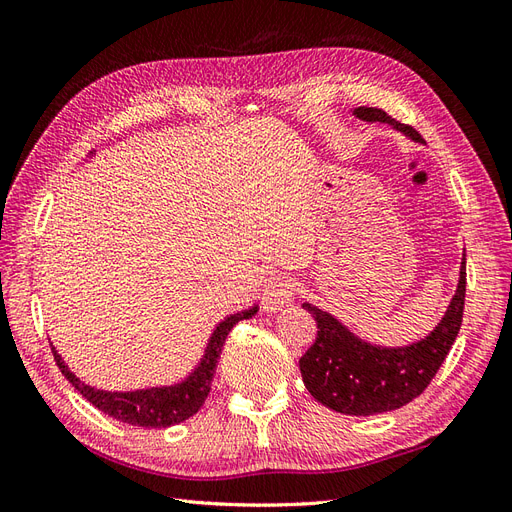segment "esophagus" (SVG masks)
Here are the masks:
<instances>
[{
	"label": "esophagus",
	"instance_id": "1",
	"mask_svg": "<svg viewBox=\"0 0 512 512\" xmlns=\"http://www.w3.org/2000/svg\"><path fill=\"white\" fill-rule=\"evenodd\" d=\"M294 297V284L290 277L275 273L267 277L265 284H262V305H265L267 312H277L286 305H290Z\"/></svg>",
	"mask_w": 512,
	"mask_h": 512
}]
</instances>
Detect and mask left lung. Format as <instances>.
I'll use <instances>...</instances> for the list:
<instances>
[{
  "label": "left lung",
  "mask_w": 512,
  "mask_h": 512,
  "mask_svg": "<svg viewBox=\"0 0 512 512\" xmlns=\"http://www.w3.org/2000/svg\"><path fill=\"white\" fill-rule=\"evenodd\" d=\"M352 115L365 123H384L395 132L423 143L421 134L395 121L380 108L359 106ZM466 299V254L461 256L459 280L440 322L425 337L406 346H380L350 331L333 314L303 303L314 316L318 335L299 361L305 389L322 406L350 416L391 412L421 395L451 350L461 327Z\"/></svg>",
  "instance_id": "obj_1"
}]
</instances>
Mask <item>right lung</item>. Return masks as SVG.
Segmentation results:
<instances>
[{
  "mask_svg": "<svg viewBox=\"0 0 512 512\" xmlns=\"http://www.w3.org/2000/svg\"><path fill=\"white\" fill-rule=\"evenodd\" d=\"M96 151H89L87 158H94ZM260 305L254 303L241 312L228 314L215 324L213 333L207 339V346L200 361L194 365L190 374H185L181 380L170 384H156L145 386V389H132V391H106L98 389L83 382L79 376L70 371L66 361L61 359V354L53 348L55 361L61 369V374L79 391L89 404H94L100 412L117 418L121 423H128L134 427L145 429H166L188 421L194 416L200 406L205 404L209 395L215 367H218V359L222 354V346L226 342L228 333L232 331L237 322L250 320L258 314Z\"/></svg>",
  "mask_w": 512,
  "mask_h": 512,
  "instance_id": "obj_1",
  "label": "right lung"
}]
</instances>
